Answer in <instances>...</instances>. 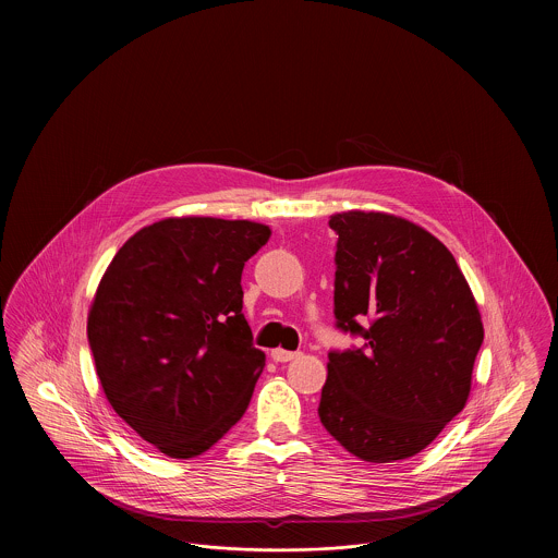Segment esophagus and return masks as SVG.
Listing matches in <instances>:
<instances>
[{
  "mask_svg": "<svg viewBox=\"0 0 558 558\" xmlns=\"http://www.w3.org/2000/svg\"><path fill=\"white\" fill-rule=\"evenodd\" d=\"M270 356H272L275 363H288V361L296 359L299 352H290V350H283V348H275V350L270 352Z\"/></svg>",
  "mask_w": 558,
  "mask_h": 558,
  "instance_id": "esophagus-1",
  "label": "esophagus"
}]
</instances>
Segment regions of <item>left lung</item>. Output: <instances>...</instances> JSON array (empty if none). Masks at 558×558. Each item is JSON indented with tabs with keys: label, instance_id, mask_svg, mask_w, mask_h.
<instances>
[{
	"label": "left lung",
	"instance_id": "1",
	"mask_svg": "<svg viewBox=\"0 0 558 558\" xmlns=\"http://www.w3.org/2000/svg\"><path fill=\"white\" fill-rule=\"evenodd\" d=\"M335 326L363 345L328 352L319 421L352 456L387 464L423 451L462 412L483 343L475 296L451 251L385 213H341Z\"/></svg>",
	"mask_w": 558,
	"mask_h": 558
}]
</instances>
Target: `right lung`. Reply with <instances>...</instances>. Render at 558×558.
I'll use <instances>...</instances> for the list:
<instances>
[{
  "label": "right lung",
  "mask_w": 558,
  "mask_h": 558,
  "mask_svg": "<svg viewBox=\"0 0 558 558\" xmlns=\"http://www.w3.org/2000/svg\"><path fill=\"white\" fill-rule=\"evenodd\" d=\"M253 221L165 219L126 240L96 290L87 341L102 391L146 442L195 458L244 414L266 354L242 314Z\"/></svg>",
  "instance_id": "obj_1"
}]
</instances>
